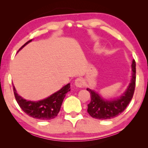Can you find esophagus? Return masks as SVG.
<instances>
[{
	"mask_svg": "<svg viewBox=\"0 0 148 148\" xmlns=\"http://www.w3.org/2000/svg\"><path fill=\"white\" fill-rule=\"evenodd\" d=\"M75 85L77 87H79V88H80V87H82L83 86V84H84V81L81 78H76V80H75Z\"/></svg>",
	"mask_w": 148,
	"mask_h": 148,
	"instance_id": "obj_1",
	"label": "esophagus"
}]
</instances>
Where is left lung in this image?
I'll use <instances>...</instances> for the list:
<instances>
[{"mask_svg":"<svg viewBox=\"0 0 148 148\" xmlns=\"http://www.w3.org/2000/svg\"><path fill=\"white\" fill-rule=\"evenodd\" d=\"M132 74L131 82L125 92L120 97L113 100H106L97 92L90 88L86 90L90 92L91 101L88 105V113L92 117L97 119H110L120 115L123 112L132 101L136 87V62H132Z\"/></svg>","mask_w":148,"mask_h":148,"instance_id":"left-lung-1","label":"left lung"}]
</instances>
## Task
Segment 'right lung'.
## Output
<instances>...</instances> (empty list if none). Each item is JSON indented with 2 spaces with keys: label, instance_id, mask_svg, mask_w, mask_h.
Here are the masks:
<instances>
[{
  "label": "right lung",
  "instance_id": "add662e5",
  "mask_svg": "<svg viewBox=\"0 0 148 148\" xmlns=\"http://www.w3.org/2000/svg\"><path fill=\"white\" fill-rule=\"evenodd\" d=\"M32 41V39H31L25 43L18 49V51ZM70 90V84H68L46 99L38 101H32L24 99L23 98L18 95L13 86L14 97L23 111L29 116L41 120H49L55 118L58 115L63 100L66 97V94Z\"/></svg>",
  "mask_w": 148,
  "mask_h": 148
}]
</instances>
